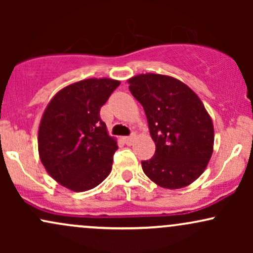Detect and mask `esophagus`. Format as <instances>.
<instances>
[{
    "instance_id": "obj_1",
    "label": "esophagus",
    "mask_w": 253,
    "mask_h": 253,
    "mask_svg": "<svg viewBox=\"0 0 253 253\" xmlns=\"http://www.w3.org/2000/svg\"><path fill=\"white\" fill-rule=\"evenodd\" d=\"M123 140L125 141L126 145H132L133 140H134V135H129V136H124Z\"/></svg>"
}]
</instances>
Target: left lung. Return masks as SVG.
I'll return each mask as SVG.
<instances>
[{
    "mask_svg": "<svg viewBox=\"0 0 253 253\" xmlns=\"http://www.w3.org/2000/svg\"><path fill=\"white\" fill-rule=\"evenodd\" d=\"M129 91L145 110L155 155L141 162L151 181L179 189L201 176L213 153L214 128L199 96L181 81L146 74L128 81Z\"/></svg>",
    "mask_w": 253,
    "mask_h": 253,
    "instance_id": "obj_1",
    "label": "left lung"
}]
</instances>
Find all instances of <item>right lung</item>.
Listing matches in <instances>:
<instances>
[{
	"label": "right lung",
	"instance_id": "add662e5",
	"mask_svg": "<svg viewBox=\"0 0 253 253\" xmlns=\"http://www.w3.org/2000/svg\"><path fill=\"white\" fill-rule=\"evenodd\" d=\"M120 85L90 78L68 85L51 100L38 134L42 163L52 178L74 191L95 188L112 170L117 141L101 120V107Z\"/></svg>",
	"mask_w": 253,
	"mask_h": 253
}]
</instances>
